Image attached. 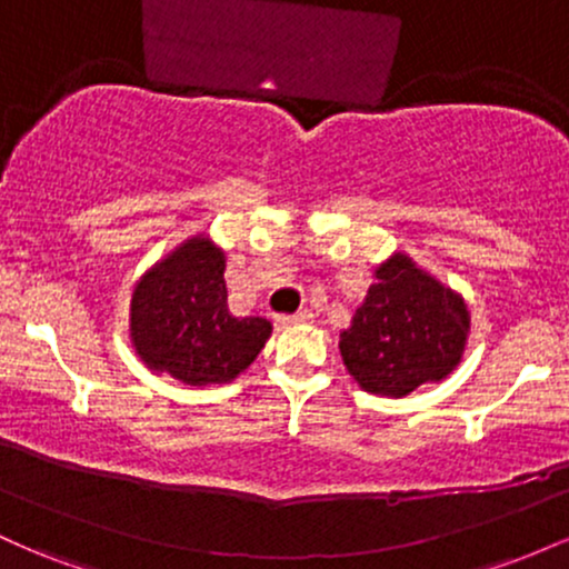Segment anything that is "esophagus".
Segmentation results:
<instances>
[{
	"label": "esophagus",
	"instance_id": "esophagus-1",
	"mask_svg": "<svg viewBox=\"0 0 569 569\" xmlns=\"http://www.w3.org/2000/svg\"><path fill=\"white\" fill-rule=\"evenodd\" d=\"M312 321V312L310 310H299L293 316H280L278 323L280 326H299V323H310Z\"/></svg>",
	"mask_w": 569,
	"mask_h": 569
}]
</instances>
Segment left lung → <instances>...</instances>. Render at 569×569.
I'll return each instance as SVG.
<instances>
[{
    "instance_id": "1",
    "label": "left lung",
    "mask_w": 569,
    "mask_h": 569,
    "mask_svg": "<svg viewBox=\"0 0 569 569\" xmlns=\"http://www.w3.org/2000/svg\"><path fill=\"white\" fill-rule=\"evenodd\" d=\"M367 299L339 331L345 369L358 388L403 398L420 385L447 380L460 367L471 310L452 286L393 251L371 272Z\"/></svg>"
}]
</instances>
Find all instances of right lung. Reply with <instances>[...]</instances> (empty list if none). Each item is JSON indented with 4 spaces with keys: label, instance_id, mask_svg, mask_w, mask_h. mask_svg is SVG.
<instances>
[{
    "label": "right lung",
    "instance_id": "obj_1",
    "mask_svg": "<svg viewBox=\"0 0 569 569\" xmlns=\"http://www.w3.org/2000/svg\"><path fill=\"white\" fill-rule=\"evenodd\" d=\"M224 248L198 232L158 259L130 297V345L154 375L208 388L232 382L257 361L272 323L232 316Z\"/></svg>",
    "mask_w": 569,
    "mask_h": 569
}]
</instances>
